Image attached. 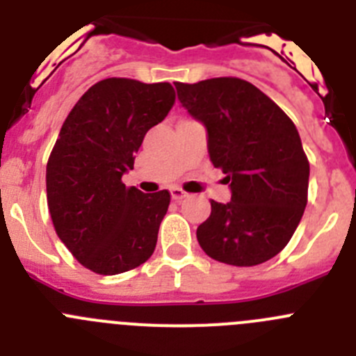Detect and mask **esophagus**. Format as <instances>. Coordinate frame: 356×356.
I'll return each mask as SVG.
<instances>
[{
    "instance_id": "esophagus-1",
    "label": "esophagus",
    "mask_w": 356,
    "mask_h": 356,
    "mask_svg": "<svg viewBox=\"0 0 356 356\" xmlns=\"http://www.w3.org/2000/svg\"><path fill=\"white\" fill-rule=\"evenodd\" d=\"M171 197L175 201H181V200H184V197H187V193H184L181 188L175 187V188H171Z\"/></svg>"
}]
</instances>
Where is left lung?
Segmentation results:
<instances>
[{"instance_id":"8db88e82","label":"left lung","mask_w":356,"mask_h":356,"mask_svg":"<svg viewBox=\"0 0 356 356\" xmlns=\"http://www.w3.org/2000/svg\"><path fill=\"white\" fill-rule=\"evenodd\" d=\"M178 99L205 124L213 168L232 201H210L196 237L210 259L237 267L267 262L287 246L303 217L310 163L284 110L253 83L222 76L175 83Z\"/></svg>"}]
</instances>
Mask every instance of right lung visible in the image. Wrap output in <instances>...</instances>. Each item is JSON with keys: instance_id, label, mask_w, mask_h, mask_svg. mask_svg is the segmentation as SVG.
Wrapping results in <instances>:
<instances>
[{"instance_id": "obj_1", "label": "right lung", "mask_w": 356, "mask_h": 356, "mask_svg": "<svg viewBox=\"0 0 356 356\" xmlns=\"http://www.w3.org/2000/svg\"><path fill=\"white\" fill-rule=\"evenodd\" d=\"M175 99L168 81L106 78L78 99L62 124L46 165L48 209L56 235L92 273L130 271L155 251L171 194H144L121 178Z\"/></svg>"}]
</instances>
